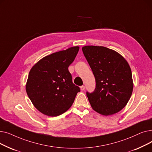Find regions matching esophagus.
Instances as JSON below:
<instances>
[{
  "label": "esophagus",
  "instance_id": "1",
  "mask_svg": "<svg viewBox=\"0 0 152 152\" xmlns=\"http://www.w3.org/2000/svg\"><path fill=\"white\" fill-rule=\"evenodd\" d=\"M80 89H81V91H84V90H85V87H84V86H81V87H80Z\"/></svg>",
  "mask_w": 152,
  "mask_h": 152
}]
</instances>
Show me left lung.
I'll list each match as a JSON object with an SVG mask.
<instances>
[{
  "mask_svg": "<svg viewBox=\"0 0 152 152\" xmlns=\"http://www.w3.org/2000/svg\"><path fill=\"white\" fill-rule=\"evenodd\" d=\"M82 50L96 82L95 91L86 93L92 109L105 116L119 112L133 91L129 63L118 52L103 46L86 45Z\"/></svg>",
  "mask_w": 152,
  "mask_h": 152,
  "instance_id": "1",
  "label": "left lung"
}]
</instances>
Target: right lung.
<instances>
[{"mask_svg":"<svg viewBox=\"0 0 152 152\" xmlns=\"http://www.w3.org/2000/svg\"><path fill=\"white\" fill-rule=\"evenodd\" d=\"M79 47L47 55L31 68L26 91L35 108L42 114L57 116L71 107L79 87L72 82L68 67L73 62Z\"/></svg>","mask_w":152,"mask_h":152,"instance_id":"obj_1","label":"right lung"}]
</instances>
